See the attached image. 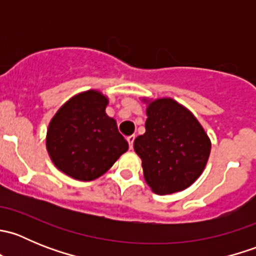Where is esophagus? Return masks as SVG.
<instances>
[{
	"mask_svg": "<svg viewBox=\"0 0 256 256\" xmlns=\"http://www.w3.org/2000/svg\"><path fill=\"white\" fill-rule=\"evenodd\" d=\"M126 140H128V147H130V148H132L134 141H135V136H134V135L128 136V138H126Z\"/></svg>",
	"mask_w": 256,
	"mask_h": 256,
	"instance_id": "obj_1",
	"label": "esophagus"
}]
</instances>
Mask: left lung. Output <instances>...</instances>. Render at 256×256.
<instances>
[{
  "instance_id": "1",
  "label": "left lung",
  "mask_w": 256,
  "mask_h": 256,
  "mask_svg": "<svg viewBox=\"0 0 256 256\" xmlns=\"http://www.w3.org/2000/svg\"><path fill=\"white\" fill-rule=\"evenodd\" d=\"M146 114V132L134 142L144 180L157 194L186 190L202 174L210 140L193 114L174 99L154 100Z\"/></svg>"
}]
</instances>
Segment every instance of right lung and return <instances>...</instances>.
I'll return each instance as SVG.
<instances>
[{"instance_id":"right-lung-1","label":"right lung","mask_w":256,"mask_h":256,"mask_svg":"<svg viewBox=\"0 0 256 256\" xmlns=\"http://www.w3.org/2000/svg\"><path fill=\"white\" fill-rule=\"evenodd\" d=\"M109 100L96 90L76 95L49 122L47 150L58 170L79 180L104 174L128 144L105 112Z\"/></svg>"}]
</instances>
